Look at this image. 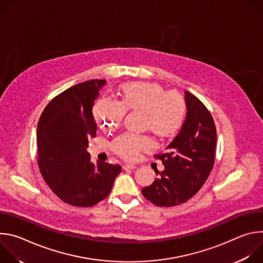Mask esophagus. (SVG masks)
I'll return each instance as SVG.
<instances>
[{
    "label": "esophagus",
    "instance_id": "34e87169",
    "mask_svg": "<svg viewBox=\"0 0 263 263\" xmlns=\"http://www.w3.org/2000/svg\"><path fill=\"white\" fill-rule=\"evenodd\" d=\"M123 168H124V170H135L136 166L133 165V164H125V165L123 166Z\"/></svg>",
    "mask_w": 263,
    "mask_h": 263
}]
</instances>
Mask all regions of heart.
Listing matches in <instances>:
<instances>
[{"label": "heart", "instance_id": "1", "mask_svg": "<svg viewBox=\"0 0 263 263\" xmlns=\"http://www.w3.org/2000/svg\"><path fill=\"white\" fill-rule=\"evenodd\" d=\"M122 101L118 102L103 97L93 106L92 116L97 125L103 130H112L120 126L126 110L143 111L145 126L159 136L174 135L182 126L186 106L177 92H167L155 83L135 82L121 87ZM116 154L127 160H134L142 149L153 147L146 136L125 134L111 144Z\"/></svg>", "mask_w": 263, "mask_h": 263}]
</instances>
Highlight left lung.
<instances>
[{
    "instance_id": "1",
    "label": "left lung",
    "mask_w": 263,
    "mask_h": 263,
    "mask_svg": "<svg viewBox=\"0 0 263 263\" xmlns=\"http://www.w3.org/2000/svg\"><path fill=\"white\" fill-rule=\"evenodd\" d=\"M187 114L182 128L166 146V153L156 156L164 171L141 190L151 203L170 207L193 198L206 182L214 163L216 129L210 112L194 95L184 90Z\"/></svg>"
}]
</instances>
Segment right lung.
Listing matches in <instances>:
<instances>
[{
	"label": "right lung",
	"instance_id": "right-lung-1",
	"mask_svg": "<svg viewBox=\"0 0 263 263\" xmlns=\"http://www.w3.org/2000/svg\"><path fill=\"white\" fill-rule=\"evenodd\" d=\"M106 83L90 80L66 89L48 104L37 125L41 173L54 194L72 206L90 207L104 200L122 171L91 162L87 152L88 140L97 134L93 103Z\"/></svg>",
	"mask_w": 263,
	"mask_h": 263
}]
</instances>
